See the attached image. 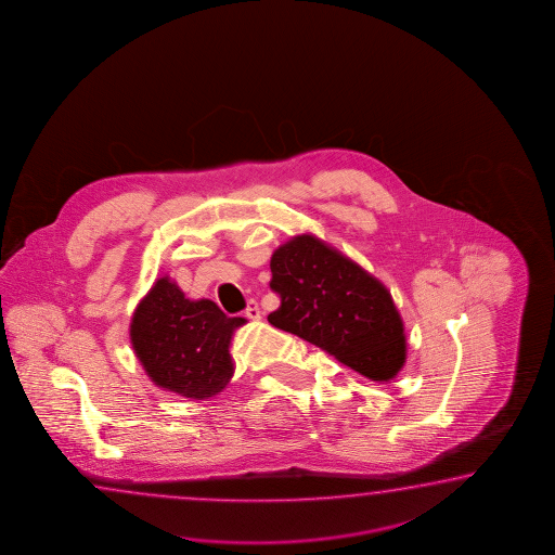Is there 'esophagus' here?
<instances>
[{
  "label": "esophagus",
  "mask_w": 555,
  "mask_h": 555,
  "mask_svg": "<svg viewBox=\"0 0 555 555\" xmlns=\"http://www.w3.org/2000/svg\"><path fill=\"white\" fill-rule=\"evenodd\" d=\"M244 313H246V317H248V319H251V321H260L261 319L260 307H258V304H256V301H250V304H248V307H246V311H244Z\"/></svg>",
  "instance_id": "1"
}]
</instances>
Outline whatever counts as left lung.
I'll list each match as a JSON object with an SVG mask.
<instances>
[{"mask_svg": "<svg viewBox=\"0 0 555 555\" xmlns=\"http://www.w3.org/2000/svg\"><path fill=\"white\" fill-rule=\"evenodd\" d=\"M273 326L323 348L370 380L390 382L405 362L403 321L384 283L313 234L273 251Z\"/></svg>", "mask_w": 555, "mask_h": 555, "instance_id": "8db88e82", "label": "left lung"}]
</instances>
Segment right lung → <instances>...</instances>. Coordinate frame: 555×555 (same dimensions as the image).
Segmentation results:
<instances>
[{
    "label": "right lung",
    "instance_id": "1",
    "mask_svg": "<svg viewBox=\"0 0 555 555\" xmlns=\"http://www.w3.org/2000/svg\"><path fill=\"white\" fill-rule=\"evenodd\" d=\"M244 323L242 317L224 315L210 299H186L165 275L135 307L131 347L155 386L208 400L224 390L234 374L230 340Z\"/></svg>",
    "mask_w": 555,
    "mask_h": 555
}]
</instances>
